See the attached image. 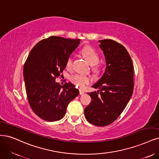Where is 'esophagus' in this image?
Segmentation results:
<instances>
[{
  "instance_id": "esophagus-1",
  "label": "esophagus",
  "mask_w": 159,
  "mask_h": 159,
  "mask_svg": "<svg viewBox=\"0 0 159 159\" xmlns=\"http://www.w3.org/2000/svg\"><path fill=\"white\" fill-rule=\"evenodd\" d=\"M79 93H80V95H83V94H84V91L83 90L80 89L79 90Z\"/></svg>"
}]
</instances>
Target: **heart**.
Returning <instances> with one entry per match:
<instances>
[{
    "instance_id": "b5f03b06",
    "label": "heart",
    "mask_w": 159,
    "mask_h": 159,
    "mask_svg": "<svg viewBox=\"0 0 159 159\" xmlns=\"http://www.w3.org/2000/svg\"><path fill=\"white\" fill-rule=\"evenodd\" d=\"M80 53L86 60L91 65L93 66V69H97L98 63L99 60V55L98 52L90 46H86L82 48ZM66 67L69 70H71L73 67V58L69 56L67 59ZM70 81L74 85L79 88L85 87L92 81V79L89 76H86L80 74H75L70 77Z\"/></svg>"
}]
</instances>
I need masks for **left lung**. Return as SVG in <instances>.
<instances>
[{"label":"left lung","mask_w":159,"mask_h":159,"mask_svg":"<svg viewBox=\"0 0 159 159\" xmlns=\"http://www.w3.org/2000/svg\"><path fill=\"white\" fill-rule=\"evenodd\" d=\"M99 42L107 66L102 77L92 86L99 90L88 93L92 101L84 115L90 124L105 126L116 120L130 101L134 90V66L122 44L111 39Z\"/></svg>","instance_id":"left-lung-1"}]
</instances>
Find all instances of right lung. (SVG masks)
I'll return each mask as SVG.
<instances>
[{"label": "right lung", "instance_id": "1", "mask_svg": "<svg viewBox=\"0 0 159 159\" xmlns=\"http://www.w3.org/2000/svg\"><path fill=\"white\" fill-rule=\"evenodd\" d=\"M80 40L52 36L39 42L27 58L23 76L27 99L33 112L44 120L62 119L69 102L79 95L75 85L61 86L56 79L63 76L67 59Z\"/></svg>", "mask_w": 159, "mask_h": 159}]
</instances>
